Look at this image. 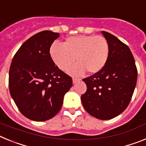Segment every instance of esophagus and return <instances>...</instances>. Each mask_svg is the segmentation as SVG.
Wrapping results in <instances>:
<instances>
[{
    "instance_id": "1",
    "label": "esophagus",
    "mask_w": 146,
    "mask_h": 146,
    "mask_svg": "<svg viewBox=\"0 0 146 146\" xmlns=\"http://www.w3.org/2000/svg\"><path fill=\"white\" fill-rule=\"evenodd\" d=\"M80 80V79H79V78H75V77H74V78H73V83L75 84L76 82H77Z\"/></svg>"
}]
</instances>
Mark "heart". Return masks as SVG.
Instances as JSON below:
<instances>
[{"mask_svg":"<svg viewBox=\"0 0 146 146\" xmlns=\"http://www.w3.org/2000/svg\"><path fill=\"white\" fill-rule=\"evenodd\" d=\"M110 55L108 40L102 36L80 35L69 37L64 44L54 42L50 55L60 70H66L76 60L77 63L68 72L80 75L87 71L90 74L99 72L106 65Z\"/></svg>","mask_w":146,"mask_h":146,"instance_id":"heart-1","label":"heart"}]
</instances>
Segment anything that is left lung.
I'll list each match as a JSON object with an SVG mask.
<instances>
[{
  "label": "left lung",
  "instance_id": "8db88e82",
  "mask_svg": "<svg viewBox=\"0 0 146 146\" xmlns=\"http://www.w3.org/2000/svg\"><path fill=\"white\" fill-rule=\"evenodd\" d=\"M110 45L106 65L82 79L87 91L81 96L85 110L100 120H109L124 111L131 101L137 79V69L131 50L117 37L102 31Z\"/></svg>",
  "mask_w": 146,
  "mask_h": 146
}]
</instances>
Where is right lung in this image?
Segmentation results:
<instances>
[{
	"label": "right lung",
	"mask_w": 146,
	"mask_h": 146,
	"mask_svg": "<svg viewBox=\"0 0 146 146\" xmlns=\"http://www.w3.org/2000/svg\"><path fill=\"white\" fill-rule=\"evenodd\" d=\"M59 33L44 31L28 38L13 57L9 86L22 114L36 121L53 118L60 110L64 96L72 86L70 76L62 72L50 55Z\"/></svg>",
	"instance_id": "right-lung-1"
}]
</instances>
